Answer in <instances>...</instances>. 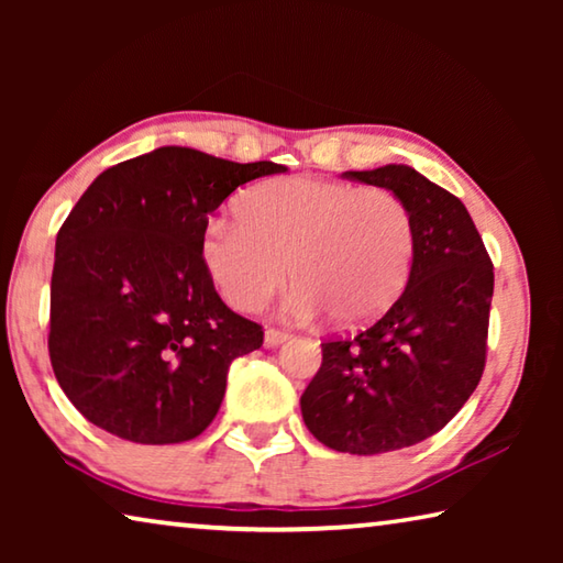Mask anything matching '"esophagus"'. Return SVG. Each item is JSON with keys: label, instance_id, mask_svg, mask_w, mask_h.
<instances>
[{"label": "esophagus", "instance_id": "34e87169", "mask_svg": "<svg viewBox=\"0 0 563 563\" xmlns=\"http://www.w3.org/2000/svg\"><path fill=\"white\" fill-rule=\"evenodd\" d=\"M288 338H290V332L278 330V328H268L265 330V347H278Z\"/></svg>", "mask_w": 563, "mask_h": 563}]
</instances>
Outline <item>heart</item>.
Masks as SVG:
<instances>
[{
	"mask_svg": "<svg viewBox=\"0 0 563 563\" xmlns=\"http://www.w3.org/2000/svg\"><path fill=\"white\" fill-rule=\"evenodd\" d=\"M238 218H211L201 255L235 310H261L288 275L295 318L325 308L338 325L360 328L393 308L409 280L417 228L387 188L340 180L280 178L247 190Z\"/></svg>",
	"mask_w": 563,
	"mask_h": 563,
	"instance_id": "b5f03b06",
	"label": "heart"
}]
</instances>
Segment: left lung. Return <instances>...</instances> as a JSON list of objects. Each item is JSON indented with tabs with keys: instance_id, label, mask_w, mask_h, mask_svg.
<instances>
[{
	"instance_id": "8db88e82",
	"label": "left lung",
	"mask_w": 563,
	"mask_h": 563,
	"mask_svg": "<svg viewBox=\"0 0 563 563\" xmlns=\"http://www.w3.org/2000/svg\"><path fill=\"white\" fill-rule=\"evenodd\" d=\"M342 176L402 198L417 251L405 292L375 325L322 342V365L300 409L330 450L383 454L440 432L479 385L494 268L464 203L415 168L387 164Z\"/></svg>"
}]
</instances>
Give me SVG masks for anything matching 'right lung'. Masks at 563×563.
I'll list each match as a JSON object with an SVG mask.
<instances>
[{
  "instance_id": "obj_1",
  "label": "right lung",
  "mask_w": 563,
  "mask_h": 563,
  "mask_svg": "<svg viewBox=\"0 0 563 563\" xmlns=\"http://www.w3.org/2000/svg\"><path fill=\"white\" fill-rule=\"evenodd\" d=\"M285 170L161 146L84 190L56 235L49 357L91 424L178 444L213 422L228 367L263 345V328L216 292L203 231L238 186Z\"/></svg>"
}]
</instances>
